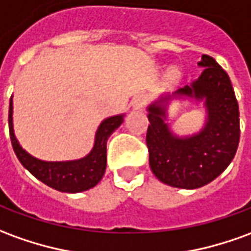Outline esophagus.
Returning a JSON list of instances; mask_svg holds the SVG:
<instances>
[{
	"instance_id": "obj_1",
	"label": "esophagus",
	"mask_w": 251,
	"mask_h": 251,
	"mask_svg": "<svg viewBox=\"0 0 251 251\" xmlns=\"http://www.w3.org/2000/svg\"><path fill=\"white\" fill-rule=\"evenodd\" d=\"M145 101H147L145 95H143V94H138V95H136L134 98H133V100H131V106H133V108L138 110V108L144 107Z\"/></svg>"
}]
</instances>
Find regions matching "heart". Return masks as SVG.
Instances as JSON below:
<instances>
[{"label":"heart","mask_w":251,"mask_h":251,"mask_svg":"<svg viewBox=\"0 0 251 251\" xmlns=\"http://www.w3.org/2000/svg\"><path fill=\"white\" fill-rule=\"evenodd\" d=\"M176 76H178V72H176V71L171 72V77H173V78H175Z\"/></svg>","instance_id":"b5f03b06"}]
</instances>
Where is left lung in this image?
Instances as JSON below:
<instances>
[{
  "mask_svg": "<svg viewBox=\"0 0 251 251\" xmlns=\"http://www.w3.org/2000/svg\"><path fill=\"white\" fill-rule=\"evenodd\" d=\"M199 65L204 68L201 76L174 92L173 98L205 100L208 118L202 130L190 137L171 133L164 122L170 95L148 107L151 170L163 183L179 189H197L217 178L234 159L241 136L239 106L227 72L206 54Z\"/></svg>",
  "mask_w": 251,
  "mask_h": 251,
  "instance_id": "1",
  "label": "left lung"
}]
</instances>
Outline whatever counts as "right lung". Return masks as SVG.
Masks as SVG:
<instances>
[{"mask_svg": "<svg viewBox=\"0 0 251 251\" xmlns=\"http://www.w3.org/2000/svg\"><path fill=\"white\" fill-rule=\"evenodd\" d=\"M13 101H9V134L17 159L35 178L45 185L64 193H80L96 186L104 175L107 164V140L124 122V115H115L104 120L96 131L94 148L88 155L69 162H43L23 150L13 131Z\"/></svg>", "mask_w": 251, "mask_h": 251, "instance_id": "add662e5", "label": "right lung"}]
</instances>
